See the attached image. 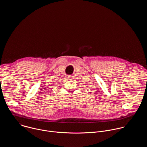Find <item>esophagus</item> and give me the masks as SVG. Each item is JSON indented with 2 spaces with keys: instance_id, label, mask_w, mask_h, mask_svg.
Masks as SVG:
<instances>
[{
  "instance_id": "34e87169",
  "label": "esophagus",
  "mask_w": 147,
  "mask_h": 147,
  "mask_svg": "<svg viewBox=\"0 0 147 147\" xmlns=\"http://www.w3.org/2000/svg\"><path fill=\"white\" fill-rule=\"evenodd\" d=\"M67 78L69 80H71V79L73 78V77H72V76H68Z\"/></svg>"
}]
</instances>
